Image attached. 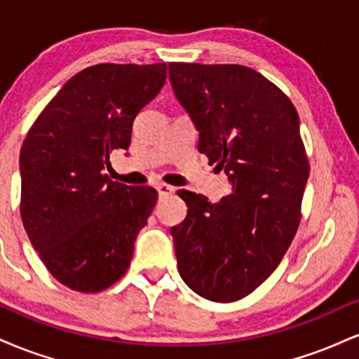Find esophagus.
I'll return each mask as SVG.
<instances>
[{"label": "esophagus", "instance_id": "1", "mask_svg": "<svg viewBox=\"0 0 359 359\" xmlns=\"http://www.w3.org/2000/svg\"><path fill=\"white\" fill-rule=\"evenodd\" d=\"M156 191H158L160 196H168V194H172L175 191V187H172V185H168V184H158L156 185Z\"/></svg>", "mask_w": 359, "mask_h": 359}]
</instances>
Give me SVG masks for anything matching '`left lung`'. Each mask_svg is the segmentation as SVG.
<instances>
[{
    "instance_id": "obj_1",
    "label": "left lung",
    "mask_w": 359,
    "mask_h": 359,
    "mask_svg": "<svg viewBox=\"0 0 359 359\" xmlns=\"http://www.w3.org/2000/svg\"><path fill=\"white\" fill-rule=\"evenodd\" d=\"M168 77L199 151L233 184L219 203L179 191L189 209L170 231L177 269L201 297L234 302L273 273L299 229L311 167L297 109L245 65L170 62Z\"/></svg>"
}]
</instances>
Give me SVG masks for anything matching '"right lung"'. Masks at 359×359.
Segmentation results:
<instances>
[{"instance_id": "add662e5", "label": "right lung", "mask_w": 359, "mask_h": 359, "mask_svg": "<svg viewBox=\"0 0 359 359\" xmlns=\"http://www.w3.org/2000/svg\"><path fill=\"white\" fill-rule=\"evenodd\" d=\"M165 79V62L90 65L65 82L28 130L20 214L43 265L71 290H106L130 266L158 194L114 182L104 168L111 151L128 150L133 119Z\"/></svg>"}]
</instances>
